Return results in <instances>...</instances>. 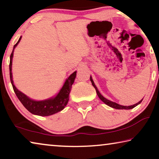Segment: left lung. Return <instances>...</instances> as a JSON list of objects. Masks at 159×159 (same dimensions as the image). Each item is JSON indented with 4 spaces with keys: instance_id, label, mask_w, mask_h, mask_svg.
Wrapping results in <instances>:
<instances>
[{
    "instance_id": "8db88e82",
    "label": "left lung",
    "mask_w": 159,
    "mask_h": 159,
    "mask_svg": "<svg viewBox=\"0 0 159 159\" xmlns=\"http://www.w3.org/2000/svg\"><path fill=\"white\" fill-rule=\"evenodd\" d=\"M90 81H91V83H92V85H93V87L95 88L96 93H97V94H98V97L99 98V99H100L101 100L104 102V103H105V104H107V105H108V106L112 107V108H114V109H131L134 108V107H135L136 106H138L139 104H140L141 102H142V99H142L141 101H139V102H138V103L134 104H133V105H131V106H128V107H127V106H122V105H120V104L116 103V102H111V101L109 100V99H106L105 98H104V97L101 95L100 93L99 92V90H98V88H97L96 85H95V83H94L93 80V79H92V78H91V76H90Z\"/></svg>"
}]
</instances>
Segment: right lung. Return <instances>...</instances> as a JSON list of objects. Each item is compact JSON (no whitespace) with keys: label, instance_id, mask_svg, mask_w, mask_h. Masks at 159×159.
Segmentation results:
<instances>
[{"label":"right lung","instance_id":"add662e5","mask_svg":"<svg viewBox=\"0 0 159 159\" xmlns=\"http://www.w3.org/2000/svg\"><path fill=\"white\" fill-rule=\"evenodd\" d=\"M21 36L20 38L17 43L14 45L13 50L10 55V78L11 81L13 90L17 95V98L20 99L24 107L28 110L31 114L42 116H46L52 115L55 113H57L62 110L68 103L69 98V93L71 90V85L74 82V79L76 76V71H74L73 74H71L69 77L66 80L65 83L61 88L60 93H59L55 98H50L43 101H34L26 97L25 94L21 93L18 90L13 83L12 75V61L13 57V52L15 47L20 43Z\"/></svg>","mask_w":159,"mask_h":159}]
</instances>
